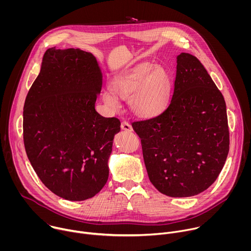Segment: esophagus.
<instances>
[{"label": "esophagus", "mask_w": 251, "mask_h": 251, "mask_svg": "<svg viewBox=\"0 0 251 251\" xmlns=\"http://www.w3.org/2000/svg\"><path fill=\"white\" fill-rule=\"evenodd\" d=\"M121 129L124 130V131H128V132H131L133 130L132 126L130 125V123L128 121H123L121 123Z\"/></svg>", "instance_id": "esophagus-1"}]
</instances>
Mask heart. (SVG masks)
Wrapping results in <instances>:
<instances>
[{
    "mask_svg": "<svg viewBox=\"0 0 251 251\" xmlns=\"http://www.w3.org/2000/svg\"><path fill=\"white\" fill-rule=\"evenodd\" d=\"M111 92H104L103 100L116 108V97L127 99L138 116L152 118L164 111L171 92V79L167 71L152 63H142L116 76L110 84Z\"/></svg>",
    "mask_w": 251,
    "mask_h": 251,
    "instance_id": "heart-1",
    "label": "heart"
}]
</instances>
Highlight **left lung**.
Listing matches in <instances>:
<instances>
[{
	"mask_svg": "<svg viewBox=\"0 0 251 251\" xmlns=\"http://www.w3.org/2000/svg\"><path fill=\"white\" fill-rule=\"evenodd\" d=\"M151 183L172 198L199 195L217 180L229 151L226 105L194 55L176 57L174 91L158 116L132 123Z\"/></svg>",
	"mask_w": 251,
	"mask_h": 251,
	"instance_id": "1",
	"label": "left lung"
}]
</instances>
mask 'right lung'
<instances>
[{
    "instance_id": "add662e5",
    "label": "right lung",
    "mask_w": 251,
    "mask_h": 251,
    "mask_svg": "<svg viewBox=\"0 0 251 251\" xmlns=\"http://www.w3.org/2000/svg\"><path fill=\"white\" fill-rule=\"evenodd\" d=\"M102 75L92 53L49 49L24 105V144L43 184L67 201H85L108 180L116 117L95 110Z\"/></svg>"
}]
</instances>
